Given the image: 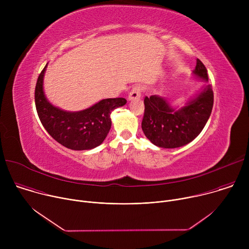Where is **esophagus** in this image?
Listing matches in <instances>:
<instances>
[{"label":"esophagus","instance_id":"1","mask_svg":"<svg viewBox=\"0 0 249 249\" xmlns=\"http://www.w3.org/2000/svg\"><path fill=\"white\" fill-rule=\"evenodd\" d=\"M141 94H142V88L140 86H135L129 93V99L133 100V99L139 98L141 96Z\"/></svg>","mask_w":249,"mask_h":249}]
</instances>
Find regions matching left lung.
I'll use <instances>...</instances> for the list:
<instances>
[{
    "instance_id": "obj_1",
    "label": "left lung",
    "mask_w": 249,
    "mask_h": 249,
    "mask_svg": "<svg viewBox=\"0 0 249 249\" xmlns=\"http://www.w3.org/2000/svg\"><path fill=\"white\" fill-rule=\"evenodd\" d=\"M194 74L208 82L204 64L197 59ZM145 112L142 129L146 137L158 147L173 149L193 141L205 127L214 104V92L208 85L203 92L175 111L165 98L159 95L145 96Z\"/></svg>"
}]
</instances>
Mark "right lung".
<instances>
[{
  "label": "right lung",
  "mask_w": 249,
  "mask_h": 249,
  "mask_svg": "<svg viewBox=\"0 0 249 249\" xmlns=\"http://www.w3.org/2000/svg\"><path fill=\"white\" fill-rule=\"evenodd\" d=\"M45 69L35 86V106L38 117L49 135L62 146L76 151L90 150L99 146L111 127V112L126 104L123 97L106 98L79 112H67L51 105L43 92Z\"/></svg>",
  "instance_id": "add662e5"
}]
</instances>
